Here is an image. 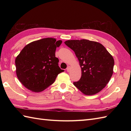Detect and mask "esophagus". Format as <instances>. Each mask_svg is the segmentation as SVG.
<instances>
[{"mask_svg":"<svg viewBox=\"0 0 131 131\" xmlns=\"http://www.w3.org/2000/svg\"><path fill=\"white\" fill-rule=\"evenodd\" d=\"M70 69H71L70 66H68L67 69H66V71H67L68 72H69V71H70Z\"/></svg>","mask_w":131,"mask_h":131,"instance_id":"esophagus-1","label":"esophagus"}]
</instances>
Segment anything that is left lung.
<instances>
[{"mask_svg":"<svg viewBox=\"0 0 131 131\" xmlns=\"http://www.w3.org/2000/svg\"><path fill=\"white\" fill-rule=\"evenodd\" d=\"M66 46L73 50L81 68L82 77L74 85L85 95L103 90L113 74L114 60L101 43L87 39L69 40Z\"/></svg>","mask_w":131,"mask_h":131,"instance_id":"left-lung-1","label":"left lung"}]
</instances>
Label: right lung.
<instances>
[{
    "label": "right lung",
    "instance_id": "obj_1",
    "mask_svg": "<svg viewBox=\"0 0 131 131\" xmlns=\"http://www.w3.org/2000/svg\"><path fill=\"white\" fill-rule=\"evenodd\" d=\"M62 40L47 38L34 41L24 47L15 60L16 73L25 87L34 92L46 90L63 71L55 57Z\"/></svg>",
    "mask_w": 131,
    "mask_h": 131
}]
</instances>
